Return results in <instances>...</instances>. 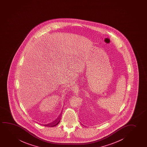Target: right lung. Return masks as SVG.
Listing matches in <instances>:
<instances>
[{
  "instance_id": "right-lung-1",
  "label": "right lung",
  "mask_w": 147,
  "mask_h": 147,
  "mask_svg": "<svg viewBox=\"0 0 147 147\" xmlns=\"http://www.w3.org/2000/svg\"><path fill=\"white\" fill-rule=\"evenodd\" d=\"M60 117H58V119H56L55 121H53L52 123H49L48 124H46V125H45V126H46V127H54V126H56V125H57L58 124L59 122H60Z\"/></svg>"
}]
</instances>
